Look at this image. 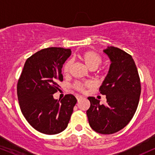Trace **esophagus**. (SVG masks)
I'll return each mask as SVG.
<instances>
[{
    "label": "esophagus",
    "mask_w": 155,
    "mask_h": 155,
    "mask_svg": "<svg viewBox=\"0 0 155 155\" xmlns=\"http://www.w3.org/2000/svg\"><path fill=\"white\" fill-rule=\"evenodd\" d=\"M83 97L81 95H76V99H77L78 101H79L81 99H82Z\"/></svg>",
    "instance_id": "34e87169"
}]
</instances>
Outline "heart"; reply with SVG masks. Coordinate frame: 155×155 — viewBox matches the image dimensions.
Wrapping results in <instances>:
<instances>
[{
    "mask_svg": "<svg viewBox=\"0 0 155 155\" xmlns=\"http://www.w3.org/2000/svg\"><path fill=\"white\" fill-rule=\"evenodd\" d=\"M78 58L81 62H83L90 70H95L103 63L102 57L98 53L94 51L88 50L82 51L79 54H78ZM71 66V61H67L66 63L64 64L63 71V74L65 75H68L69 74ZM90 85V84L89 82H80V81H78V82L74 84V88L78 91L83 92L84 89Z\"/></svg>",
    "mask_w": 155,
    "mask_h": 155,
    "instance_id": "heart-1",
    "label": "heart"
}]
</instances>
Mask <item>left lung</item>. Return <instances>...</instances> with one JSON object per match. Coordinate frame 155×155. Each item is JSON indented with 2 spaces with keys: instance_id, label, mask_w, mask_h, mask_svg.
<instances>
[{
  "instance_id": "left-lung-1",
  "label": "left lung",
  "mask_w": 155,
  "mask_h": 155,
  "mask_svg": "<svg viewBox=\"0 0 155 155\" xmlns=\"http://www.w3.org/2000/svg\"><path fill=\"white\" fill-rule=\"evenodd\" d=\"M104 52L111 60L109 71L101 86L100 92L106 95V104L88 97L90 107L87 111L89 124L95 132L113 134L124 128L132 120L138 107L140 82L132 56L114 47H108Z\"/></svg>"
}]
</instances>
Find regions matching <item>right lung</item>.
I'll list each match as a JSON object with an SVG mask.
<instances>
[{
	"label": "right lung",
	"mask_w": 155,
	"mask_h": 155,
	"mask_svg": "<svg viewBox=\"0 0 155 155\" xmlns=\"http://www.w3.org/2000/svg\"><path fill=\"white\" fill-rule=\"evenodd\" d=\"M71 54L70 49L49 47L37 51L26 60L17 83L21 111L33 128L47 135L61 133L67 127L77 100L71 94L61 101L53 94L62 81V68Z\"/></svg>",
	"instance_id": "obj_1"
}]
</instances>
